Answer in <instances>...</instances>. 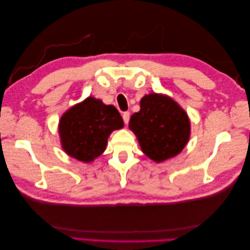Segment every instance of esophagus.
<instances>
[{
  "instance_id": "obj_1",
  "label": "esophagus",
  "mask_w": 250,
  "mask_h": 250,
  "mask_svg": "<svg viewBox=\"0 0 250 250\" xmlns=\"http://www.w3.org/2000/svg\"><path fill=\"white\" fill-rule=\"evenodd\" d=\"M122 118H124V121H125V125L128 124L129 120H130V113H129V111H125V113L122 114Z\"/></svg>"
}]
</instances>
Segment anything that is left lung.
<instances>
[{"instance_id": "8db88e82", "label": "left lung", "mask_w": 250, "mask_h": 250, "mask_svg": "<svg viewBox=\"0 0 250 250\" xmlns=\"http://www.w3.org/2000/svg\"><path fill=\"white\" fill-rule=\"evenodd\" d=\"M141 109L131 116L129 129L135 134L142 151L157 163L176 157L187 145L191 122L186 110L168 95H144Z\"/></svg>"}]
</instances>
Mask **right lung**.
I'll list each match as a JSON object with an SVG mask.
<instances>
[{
    "label": "right lung",
    "instance_id": "obj_1",
    "mask_svg": "<svg viewBox=\"0 0 250 250\" xmlns=\"http://www.w3.org/2000/svg\"><path fill=\"white\" fill-rule=\"evenodd\" d=\"M122 128L124 120L114 105L88 97L64 111L58 132L66 155L90 163L104 152L111 132Z\"/></svg>",
    "mask_w": 250,
    "mask_h": 250
}]
</instances>
